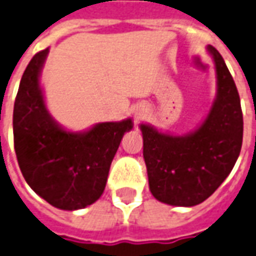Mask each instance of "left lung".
I'll use <instances>...</instances> for the list:
<instances>
[{"instance_id":"1","label":"left lung","mask_w":256,"mask_h":256,"mask_svg":"<svg viewBox=\"0 0 256 256\" xmlns=\"http://www.w3.org/2000/svg\"><path fill=\"white\" fill-rule=\"evenodd\" d=\"M217 74V94L200 126L183 136L142 123L144 158L153 196L172 206L208 200L230 174L243 142V114L238 88L214 47L208 46Z\"/></svg>"}]
</instances>
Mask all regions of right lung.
Here are the masks:
<instances>
[{"label":"right lung","mask_w":256,"mask_h":256,"mask_svg":"<svg viewBox=\"0 0 256 256\" xmlns=\"http://www.w3.org/2000/svg\"><path fill=\"white\" fill-rule=\"evenodd\" d=\"M48 48L34 56L20 81L13 108L17 162L28 186L62 210L84 209L99 200L128 118L69 132L54 120L44 103L40 73Z\"/></svg>","instance_id":"obj_1"}]
</instances>
